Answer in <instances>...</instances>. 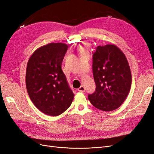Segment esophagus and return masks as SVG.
Listing matches in <instances>:
<instances>
[{
    "label": "esophagus",
    "instance_id": "esophagus-1",
    "mask_svg": "<svg viewBox=\"0 0 154 154\" xmlns=\"http://www.w3.org/2000/svg\"><path fill=\"white\" fill-rule=\"evenodd\" d=\"M78 91L81 93H84L85 91V88L83 86H81L80 88L78 89Z\"/></svg>",
    "mask_w": 154,
    "mask_h": 154
}]
</instances>
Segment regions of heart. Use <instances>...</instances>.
<instances>
[{
    "mask_svg": "<svg viewBox=\"0 0 154 154\" xmlns=\"http://www.w3.org/2000/svg\"><path fill=\"white\" fill-rule=\"evenodd\" d=\"M86 48H82V53H85V52H86Z\"/></svg>",
    "mask_w": 154,
    "mask_h": 154,
    "instance_id": "obj_1",
    "label": "heart"
}]
</instances>
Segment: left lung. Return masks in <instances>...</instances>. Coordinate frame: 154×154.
<instances>
[{
    "label": "left lung",
    "mask_w": 154,
    "mask_h": 154,
    "mask_svg": "<svg viewBox=\"0 0 154 154\" xmlns=\"http://www.w3.org/2000/svg\"><path fill=\"white\" fill-rule=\"evenodd\" d=\"M96 91L88 99L99 110H114L124 103L131 86V72L126 56L117 45H99L93 55Z\"/></svg>",
    "instance_id": "left-lung-1"
}]
</instances>
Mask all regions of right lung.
<instances>
[{"instance_id":"add662e5","label":"right lung","mask_w":154,"mask_h":154,"mask_svg":"<svg viewBox=\"0 0 154 154\" xmlns=\"http://www.w3.org/2000/svg\"><path fill=\"white\" fill-rule=\"evenodd\" d=\"M68 45L49 43L36 49L28 60L26 86L33 103L44 114L58 116L72 104L74 94L61 69Z\"/></svg>"}]
</instances>
